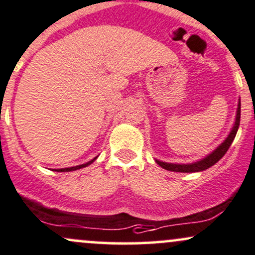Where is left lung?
Instances as JSON below:
<instances>
[{
	"label": "left lung",
	"mask_w": 255,
	"mask_h": 255,
	"mask_svg": "<svg viewBox=\"0 0 255 255\" xmlns=\"http://www.w3.org/2000/svg\"><path fill=\"white\" fill-rule=\"evenodd\" d=\"M240 120H241V101H238V107H237V114H236V121L235 125L232 127L231 132H230L229 136L222 141L221 144L214 150L211 154H209L208 156H205L204 159L199 160L197 162L193 163H170V162H163L160 160H155L162 168L167 171H172V172H199V171H204L206 168L211 167L213 165H215L216 162L224 156L227 152L230 146H231L232 141H234L236 134H237L238 127H240Z\"/></svg>",
	"instance_id": "8db88e82"
}]
</instances>
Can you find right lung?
Masks as SVG:
<instances>
[{
  "label": "right lung",
  "mask_w": 255,
  "mask_h": 255,
  "mask_svg": "<svg viewBox=\"0 0 255 255\" xmlns=\"http://www.w3.org/2000/svg\"><path fill=\"white\" fill-rule=\"evenodd\" d=\"M98 157V156H96ZM96 157H94L93 160H90L89 162L87 163H83V165H78V166H73V167H66V168H58V170H56L57 172H69V171H76V170H79V168H83V167H87V166H89L90 163H93L94 161L96 160Z\"/></svg>",
  "instance_id": "right-lung-1"
}]
</instances>
